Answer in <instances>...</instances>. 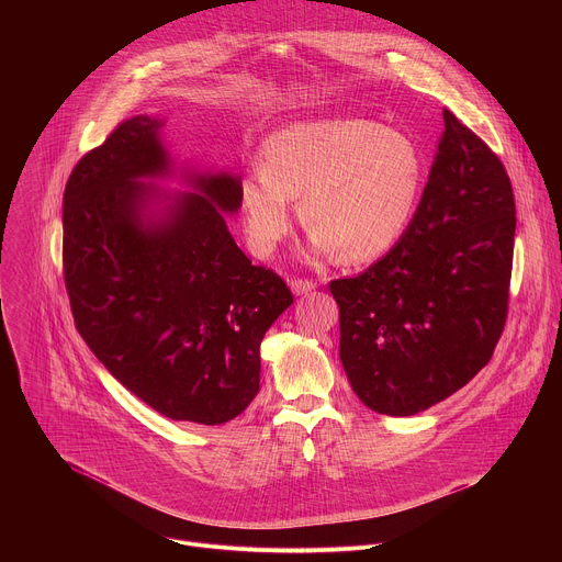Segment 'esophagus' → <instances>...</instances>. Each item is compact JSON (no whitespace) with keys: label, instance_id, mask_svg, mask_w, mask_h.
<instances>
[{"label":"esophagus","instance_id":"obj_1","mask_svg":"<svg viewBox=\"0 0 562 562\" xmlns=\"http://www.w3.org/2000/svg\"><path fill=\"white\" fill-rule=\"evenodd\" d=\"M291 289L295 295H306L315 289V282L306 280V278H295V280H291Z\"/></svg>","mask_w":562,"mask_h":562}]
</instances>
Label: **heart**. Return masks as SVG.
<instances>
[{"mask_svg": "<svg viewBox=\"0 0 562 562\" xmlns=\"http://www.w3.org/2000/svg\"><path fill=\"white\" fill-rule=\"evenodd\" d=\"M425 182V159L403 131L371 120L289 124L262 144V167L239 182L249 247L271 256L291 231V198L308 251L369 262L405 235Z\"/></svg>", "mask_w": 562, "mask_h": 562, "instance_id": "1", "label": "heart"}]
</instances>
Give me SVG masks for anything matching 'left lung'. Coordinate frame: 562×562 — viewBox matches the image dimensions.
I'll list each match as a JSON object with an SVG mask.
<instances>
[{"label": "left lung", "instance_id": "8db88e82", "mask_svg": "<svg viewBox=\"0 0 562 562\" xmlns=\"http://www.w3.org/2000/svg\"><path fill=\"white\" fill-rule=\"evenodd\" d=\"M516 202L501 157L445 109V133L400 243L329 282L340 360L362 403L414 416L462 389L503 336Z\"/></svg>", "mask_w": 562, "mask_h": 562}]
</instances>
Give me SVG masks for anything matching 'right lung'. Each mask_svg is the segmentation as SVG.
<instances>
[{"instance_id":"1","label":"right lung","mask_w":562,"mask_h":562,"mask_svg":"<svg viewBox=\"0 0 562 562\" xmlns=\"http://www.w3.org/2000/svg\"><path fill=\"white\" fill-rule=\"evenodd\" d=\"M155 117H131L75 165L64 191V284L75 327L142 403L171 420L222 425L260 391V342L291 306L286 282L237 249L224 213L239 180L191 178L144 222L150 189L169 173Z\"/></svg>"}]
</instances>
